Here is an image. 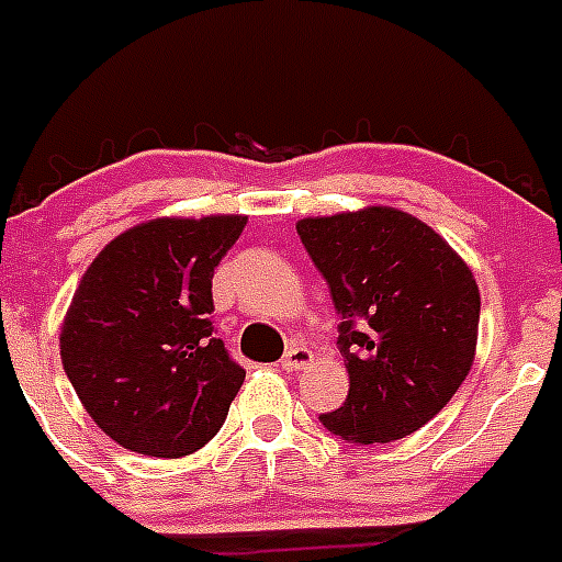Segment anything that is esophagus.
<instances>
[{"label": "esophagus", "mask_w": 562, "mask_h": 562, "mask_svg": "<svg viewBox=\"0 0 562 562\" xmlns=\"http://www.w3.org/2000/svg\"><path fill=\"white\" fill-rule=\"evenodd\" d=\"M312 362V351L306 346H290L286 355L281 357V369L286 371H297V369H306Z\"/></svg>", "instance_id": "esophagus-1"}]
</instances>
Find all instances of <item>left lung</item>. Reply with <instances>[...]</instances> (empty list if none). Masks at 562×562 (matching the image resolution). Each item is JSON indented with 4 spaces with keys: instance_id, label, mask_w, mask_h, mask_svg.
<instances>
[{
    "instance_id": "obj_1",
    "label": "left lung",
    "mask_w": 562,
    "mask_h": 562,
    "mask_svg": "<svg viewBox=\"0 0 562 562\" xmlns=\"http://www.w3.org/2000/svg\"><path fill=\"white\" fill-rule=\"evenodd\" d=\"M329 284L349 396L324 428L385 445L428 425L470 374L481 295L459 252L396 207H362L297 222Z\"/></svg>"
}]
</instances>
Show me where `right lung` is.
<instances>
[{"mask_svg":"<svg viewBox=\"0 0 562 562\" xmlns=\"http://www.w3.org/2000/svg\"><path fill=\"white\" fill-rule=\"evenodd\" d=\"M247 216L151 220L112 238L61 326V362L121 448L180 459L220 434L245 369L211 324L213 270Z\"/></svg>","mask_w":562,"mask_h":562,"instance_id":"1","label":"right lung"}]
</instances>
